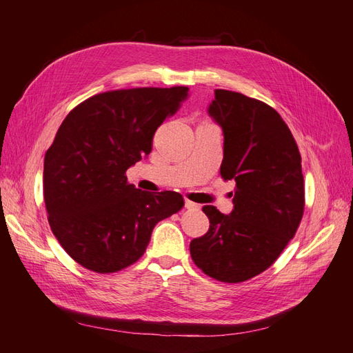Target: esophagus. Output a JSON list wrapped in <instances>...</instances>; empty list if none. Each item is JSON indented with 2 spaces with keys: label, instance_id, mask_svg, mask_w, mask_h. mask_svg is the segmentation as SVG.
<instances>
[{
  "label": "esophagus",
  "instance_id": "obj_1",
  "mask_svg": "<svg viewBox=\"0 0 353 353\" xmlns=\"http://www.w3.org/2000/svg\"><path fill=\"white\" fill-rule=\"evenodd\" d=\"M185 209L194 210V209H199V205H196V203L191 201V200H185Z\"/></svg>",
  "mask_w": 353,
  "mask_h": 353
}]
</instances>
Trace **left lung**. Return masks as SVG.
I'll list each match as a JSON object with an SVG mask.
<instances>
[{"label":"left lung","instance_id":"8db88e82","mask_svg":"<svg viewBox=\"0 0 353 353\" xmlns=\"http://www.w3.org/2000/svg\"><path fill=\"white\" fill-rule=\"evenodd\" d=\"M208 112L223 132L221 176L236 181L234 209L223 215L203 206L209 231L190 243V253L212 279L241 283L268 270L294 237L305 208L302 157L268 104L215 90Z\"/></svg>","mask_w":353,"mask_h":353}]
</instances>
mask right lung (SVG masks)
Masks as SVG:
<instances>
[{
	"mask_svg": "<svg viewBox=\"0 0 353 353\" xmlns=\"http://www.w3.org/2000/svg\"><path fill=\"white\" fill-rule=\"evenodd\" d=\"M187 95V87L101 92L60 125L44 159V201L52 234L83 268L132 265L156 223L183 209L181 194L141 191L125 172L150 154L156 130Z\"/></svg>",
	"mask_w": 353,
	"mask_h": 353,
	"instance_id": "1",
	"label": "right lung"
}]
</instances>
